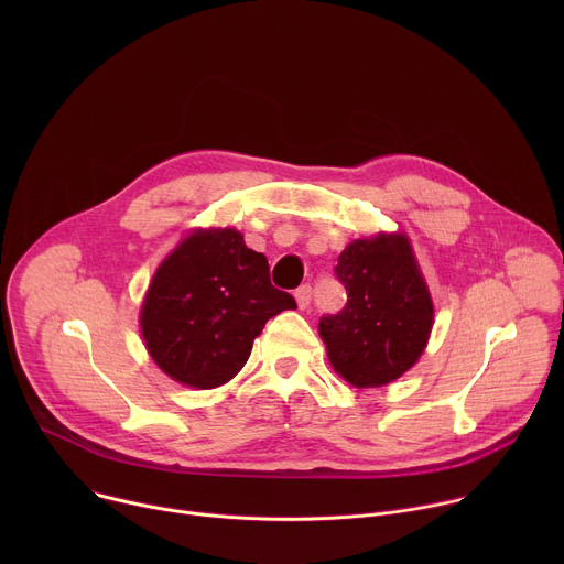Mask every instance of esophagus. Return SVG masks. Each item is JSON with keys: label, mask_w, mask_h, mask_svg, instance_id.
Here are the masks:
<instances>
[{"label": "esophagus", "mask_w": 564, "mask_h": 564, "mask_svg": "<svg viewBox=\"0 0 564 564\" xmlns=\"http://www.w3.org/2000/svg\"><path fill=\"white\" fill-rule=\"evenodd\" d=\"M294 296H296L299 307L305 310V307H310V301H312V288H310V285H301V288L294 292Z\"/></svg>", "instance_id": "1"}]
</instances>
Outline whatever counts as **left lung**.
Listing matches in <instances>:
<instances>
[{"label":"left lung","instance_id":"obj_1","mask_svg":"<svg viewBox=\"0 0 564 564\" xmlns=\"http://www.w3.org/2000/svg\"><path fill=\"white\" fill-rule=\"evenodd\" d=\"M335 276L348 303L318 321L333 368L357 388L394 381L420 359L433 328V301L409 238L355 240L339 254Z\"/></svg>","mask_w":564,"mask_h":564}]
</instances>
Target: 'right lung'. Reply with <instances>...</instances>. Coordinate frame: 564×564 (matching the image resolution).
<instances>
[{"label":"right lung","instance_id":"1","mask_svg":"<svg viewBox=\"0 0 564 564\" xmlns=\"http://www.w3.org/2000/svg\"><path fill=\"white\" fill-rule=\"evenodd\" d=\"M292 307L294 296L272 285L268 259L236 229H198L153 274L140 326L172 379L216 388L246 366L268 318Z\"/></svg>","mask_w":564,"mask_h":564}]
</instances>
